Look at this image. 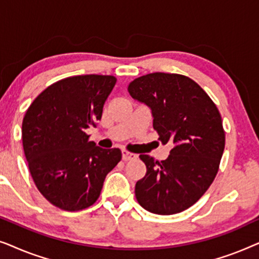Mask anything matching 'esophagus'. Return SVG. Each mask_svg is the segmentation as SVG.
<instances>
[{"mask_svg": "<svg viewBox=\"0 0 259 259\" xmlns=\"http://www.w3.org/2000/svg\"><path fill=\"white\" fill-rule=\"evenodd\" d=\"M136 158H137V154L131 153V152H127V151H122V159L125 161L132 160V159H136Z\"/></svg>", "mask_w": 259, "mask_h": 259, "instance_id": "1", "label": "esophagus"}]
</instances>
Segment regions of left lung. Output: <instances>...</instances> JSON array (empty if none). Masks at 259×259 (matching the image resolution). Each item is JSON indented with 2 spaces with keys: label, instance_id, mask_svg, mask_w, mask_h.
Instances as JSON below:
<instances>
[{
  "label": "left lung",
  "instance_id": "left-lung-1",
  "mask_svg": "<svg viewBox=\"0 0 259 259\" xmlns=\"http://www.w3.org/2000/svg\"><path fill=\"white\" fill-rule=\"evenodd\" d=\"M134 100L150 107L166 160L140 154L146 175L136 184L138 203L155 214L179 213L206 192L218 172L225 132L217 106L197 82L179 74L151 73L130 83Z\"/></svg>",
  "mask_w": 259,
  "mask_h": 259
}]
</instances>
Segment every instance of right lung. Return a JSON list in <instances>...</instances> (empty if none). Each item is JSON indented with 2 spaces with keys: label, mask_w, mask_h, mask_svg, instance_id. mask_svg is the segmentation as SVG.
<instances>
[{
  "label": "right lung",
  "mask_w": 259,
  "mask_h": 259,
  "mask_svg": "<svg viewBox=\"0 0 259 259\" xmlns=\"http://www.w3.org/2000/svg\"><path fill=\"white\" fill-rule=\"evenodd\" d=\"M112 75H77L53 83L27 109L22 143L30 175L46 199L66 211L93 205L106 176L121 160L119 148H101L86 130L101 119L114 87Z\"/></svg>",
  "instance_id": "1"
}]
</instances>
